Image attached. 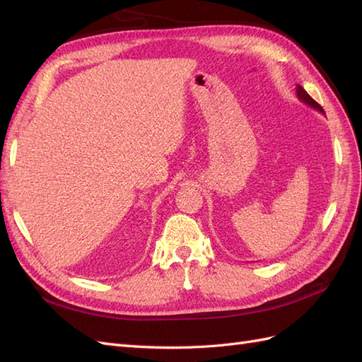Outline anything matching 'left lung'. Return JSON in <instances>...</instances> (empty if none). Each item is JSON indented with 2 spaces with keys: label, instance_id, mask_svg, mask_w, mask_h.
Returning <instances> with one entry per match:
<instances>
[{
  "label": "left lung",
  "instance_id": "obj_1",
  "mask_svg": "<svg viewBox=\"0 0 362 362\" xmlns=\"http://www.w3.org/2000/svg\"><path fill=\"white\" fill-rule=\"evenodd\" d=\"M296 93H298V98H299V100H300L302 103H305L306 105H310V107L315 108L317 112H320V113H323V115H325V110L322 108V105H320V104H317V103L313 100V98H311L308 93H306V90L303 89L302 86H299V84H298V87H296Z\"/></svg>",
  "mask_w": 362,
  "mask_h": 362
}]
</instances>
